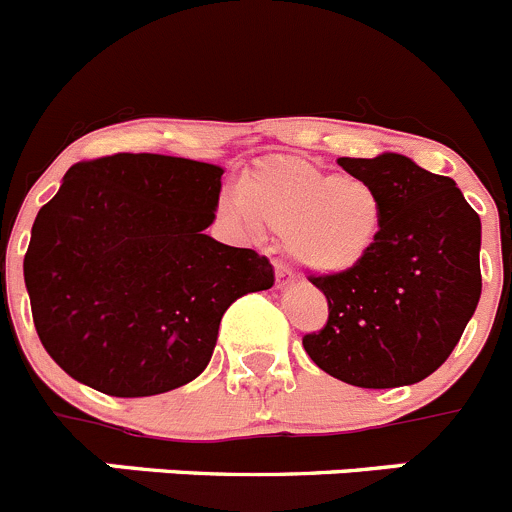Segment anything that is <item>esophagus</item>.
<instances>
[{
	"label": "esophagus",
	"instance_id": "1",
	"mask_svg": "<svg viewBox=\"0 0 512 512\" xmlns=\"http://www.w3.org/2000/svg\"><path fill=\"white\" fill-rule=\"evenodd\" d=\"M290 283H293V270L283 260H275V285L278 288H288Z\"/></svg>",
	"mask_w": 512,
	"mask_h": 512
}]
</instances>
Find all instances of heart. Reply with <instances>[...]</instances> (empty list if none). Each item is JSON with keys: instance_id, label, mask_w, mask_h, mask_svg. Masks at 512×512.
<instances>
[{"instance_id": "b5f03b06", "label": "heart", "mask_w": 512, "mask_h": 512, "mask_svg": "<svg viewBox=\"0 0 512 512\" xmlns=\"http://www.w3.org/2000/svg\"><path fill=\"white\" fill-rule=\"evenodd\" d=\"M237 219L285 234L295 262L343 272L364 260L384 229V199L361 176H338L298 156H267L237 184Z\"/></svg>"}]
</instances>
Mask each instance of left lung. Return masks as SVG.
<instances>
[{
    "mask_svg": "<svg viewBox=\"0 0 512 512\" xmlns=\"http://www.w3.org/2000/svg\"><path fill=\"white\" fill-rule=\"evenodd\" d=\"M384 199L379 242L351 270L310 275L328 323L303 348L361 389L417 384L450 358L480 300V217L450 176L401 154L338 159Z\"/></svg>",
    "mask_w": 512,
    "mask_h": 512,
    "instance_id": "left-lung-1",
    "label": "left lung"
}]
</instances>
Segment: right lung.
<instances>
[{"mask_svg": "<svg viewBox=\"0 0 512 512\" xmlns=\"http://www.w3.org/2000/svg\"><path fill=\"white\" fill-rule=\"evenodd\" d=\"M222 166L113 154L70 166L37 212L25 285L42 346L108 396H154L207 369L237 298L275 283L267 257L212 240Z\"/></svg>", "mask_w": 512, "mask_h": 512, "instance_id": "obj_1", "label": "right lung"}]
</instances>
